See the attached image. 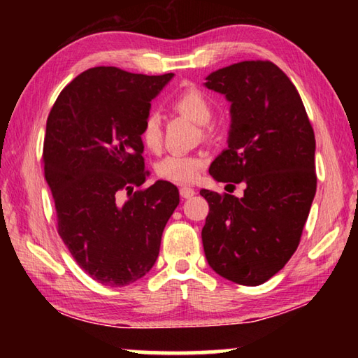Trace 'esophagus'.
Segmentation results:
<instances>
[{
  "instance_id": "esophagus-1",
  "label": "esophagus",
  "mask_w": 358,
  "mask_h": 358,
  "mask_svg": "<svg viewBox=\"0 0 358 358\" xmlns=\"http://www.w3.org/2000/svg\"><path fill=\"white\" fill-rule=\"evenodd\" d=\"M194 194H196V189H194V187H191V186H181L180 187V196L183 199H189V197L194 196Z\"/></svg>"
}]
</instances>
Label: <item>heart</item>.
<instances>
[{
	"label": "heart",
	"instance_id": "b5f03b06",
	"mask_svg": "<svg viewBox=\"0 0 358 358\" xmlns=\"http://www.w3.org/2000/svg\"><path fill=\"white\" fill-rule=\"evenodd\" d=\"M173 107L180 113L186 115L199 124H208L213 118V102L201 90L187 87L175 96ZM142 143L150 151H157L162 143V126L161 118L156 112H150L145 117L141 129ZM203 169L202 155L171 153L157 162L156 172L161 178L175 181V183H189L196 180Z\"/></svg>",
	"mask_w": 358,
	"mask_h": 358
}]
</instances>
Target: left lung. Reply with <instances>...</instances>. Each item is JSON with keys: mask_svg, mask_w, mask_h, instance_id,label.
Returning a JSON list of instances; mask_svg holds the SVG:
<instances>
[{"mask_svg": "<svg viewBox=\"0 0 358 358\" xmlns=\"http://www.w3.org/2000/svg\"><path fill=\"white\" fill-rule=\"evenodd\" d=\"M205 87L226 96L232 118L229 148L210 166V175L246 187L240 199L201 191L210 207L203 251L217 275L259 286L300 243L316 196V138L295 85L275 63L230 64L211 72Z\"/></svg>", "mask_w": 358, "mask_h": 358, "instance_id": "1", "label": "left lung"}]
</instances>
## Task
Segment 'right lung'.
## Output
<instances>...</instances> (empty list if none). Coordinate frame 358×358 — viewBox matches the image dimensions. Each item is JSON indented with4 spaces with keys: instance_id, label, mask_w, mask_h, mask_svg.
<instances>
[{
    "instance_id": "obj_1",
    "label": "right lung",
    "mask_w": 358,
    "mask_h": 358,
    "mask_svg": "<svg viewBox=\"0 0 358 358\" xmlns=\"http://www.w3.org/2000/svg\"><path fill=\"white\" fill-rule=\"evenodd\" d=\"M172 77L92 68L59 93L48 113L42 162L58 234L78 266L104 286H128L148 273L180 202L171 181L143 187L150 172L142 123ZM121 192H129L126 203L117 201Z\"/></svg>"
}]
</instances>
